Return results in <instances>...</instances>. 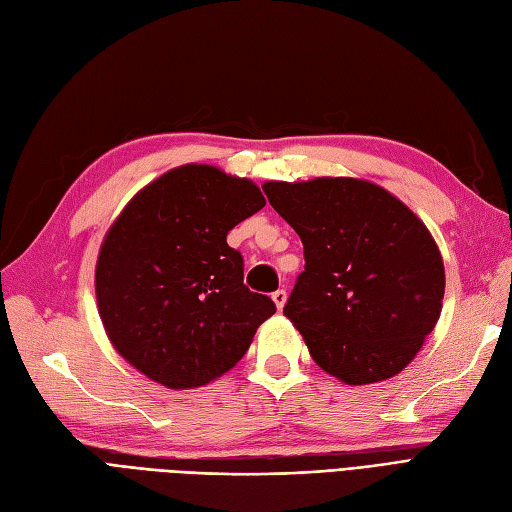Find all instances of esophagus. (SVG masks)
<instances>
[{
    "mask_svg": "<svg viewBox=\"0 0 512 512\" xmlns=\"http://www.w3.org/2000/svg\"><path fill=\"white\" fill-rule=\"evenodd\" d=\"M271 299H273V303H275V308L282 310L284 303H286V290H284V288H278V290H275V293L271 295Z\"/></svg>",
    "mask_w": 512,
    "mask_h": 512,
    "instance_id": "1",
    "label": "esophagus"
}]
</instances>
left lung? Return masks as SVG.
Masks as SVG:
<instances>
[{"mask_svg": "<svg viewBox=\"0 0 512 512\" xmlns=\"http://www.w3.org/2000/svg\"><path fill=\"white\" fill-rule=\"evenodd\" d=\"M262 189L303 243L306 269L284 314L314 362L347 385L398 375L441 314L446 271L433 234L364 178L267 181Z\"/></svg>", "mask_w": 512, "mask_h": 512, "instance_id": "8db88e82", "label": "left lung"}]
</instances>
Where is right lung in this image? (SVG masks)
Returning <instances> with one entry per match:
<instances>
[{
	"label": "right lung",
	"mask_w": 512,
	"mask_h": 512,
	"mask_svg": "<svg viewBox=\"0 0 512 512\" xmlns=\"http://www.w3.org/2000/svg\"><path fill=\"white\" fill-rule=\"evenodd\" d=\"M265 206L258 185L187 163L142 187L105 232L96 308L112 347L170 390L222 377L250 349L273 301L243 284L228 232Z\"/></svg>",
	"instance_id": "obj_1"
}]
</instances>
